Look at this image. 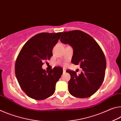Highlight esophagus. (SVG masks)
<instances>
[{
	"instance_id": "obj_1",
	"label": "esophagus",
	"mask_w": 121,
	"mask_h": 121,
	"mask_svg": "<svg viewBox=\"0 0 121 121\" xmlns=\"http://www.w3.org/2000/svg\"><path fill=\"white\" fill-rule=\"evenodd\" d=\"M63 73H65V72H66V68H63Z\"/></svg>"
}]
</instances>
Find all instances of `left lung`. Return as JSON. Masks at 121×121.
Returning a JSON list of instances; mask_svg holds the SVG:
<instances>
[{
	"instance_id": "left-lung-1",
	"label": "left lung",
	"mask_w": 121,
	"mask_h": 121,
	"mask_svg": "<svg viewBox=\"0 0 121 121\" xmlns=\"http://www.w3.org/2000/svg\"><path fill=\"white\" fill-rule=\"evenodd\" d=\"M60 41L72 47L71 62L83 70L79 76L75 71H66L71 76L69 92L79 98L92 96L101 86L105 75L106 60L101 48L92 36L78 30L65 31Z\"/></svg>"
}]
</instances>
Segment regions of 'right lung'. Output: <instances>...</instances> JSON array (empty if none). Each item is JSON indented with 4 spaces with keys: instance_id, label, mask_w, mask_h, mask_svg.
<instances>
[{
    "instance_id": "right-lung-1",
    "label": "right lung",
    "mask_w": 121,
    "mask_h": 121,
    "mask_svg": "<svg viewBox=\"0 0 121 121\" xmlns=\"http://www.w3.org/2000/svg\"><path fill=\"white\" fill-rule=\"evenodd\" d=\"M62 33L37 34L19 52L15 65L16 77L22 90L30 98L44 100L54 93L63 69L56 67L48 72L42 66L52 56V49Z\"/></svg>"
}]
</instances>
